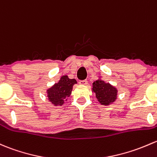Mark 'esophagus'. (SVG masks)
Masks as SVG:
<instances>
[{
	"mask_svg": "<svg viewBox=\"0 0 157 157\" xmlns=\"http://www.w3.org/2000/svg\"><path fill=\"white\" fill-rule=\"evenodd\" d=\"M79 84L82 86H86L88 84V81L86 80H80L79 81Z\"/></svg>",
	"mask_w": 157,
	"mask_h": 157,
	"instance_id": "obj_1",
	"label": "esophagus"
}]
</instances>
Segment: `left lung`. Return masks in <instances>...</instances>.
Instances as JSON below:
<instances>
[{"label": "left lung", "mask_w": 157, "mask_h": 157, "mask_svg": "<svg viewBox=\"0 0 157 157\" xmlns=\"http://www.w3.org/2000/svg\"><path fill=\"white\" fill-rule=\"evenodd\" d=\"M92 92L101 105H110L117 98V90L109 83H105L100 78L92 83Z\"/></svg>", "instance_id": "left-lung-1"}]
</instances>
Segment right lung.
I'll return each instance as SVG.
<instances>
[{
    "label": "right lung",
    "instance_id": "obj_1",
    "mask_svg": "<svg viewBox=\"0 0 157 157\" xmlns=\"http://www.w3.org/2000/svg\"><path fill=\"white\" fill-rule=\"evenodd\" d=\"M76 83L77 80L75 79H70L67 75L61 77L57 83H55L47 90L49 101L54 106H62L65 101H67L71 95L73 86Z\"/></svg>",
    "mask_w": 157,
    "mask_h": 157
}]
</instances>
